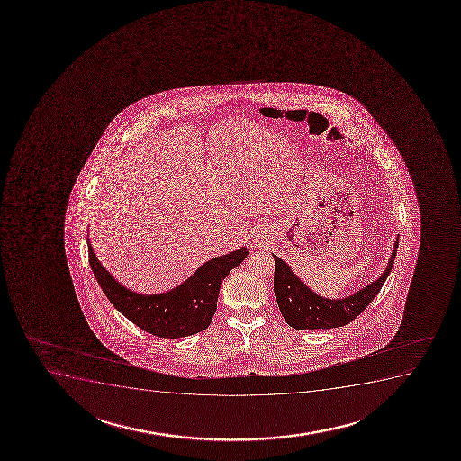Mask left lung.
Wrapping results in <instances>:
<instances>
[{
  "label": "left lung",
  "instance_id": "8db88e82",
  "mask_svg": "<svg viewBox=\"0 0 461 461\" xmlns=\"http://www.w3.org/2000/svg\"><path fill=\"white\" fill-rule=\"evenodd\" d=\"M398 240L400 239L396 238L393 251L390 255L389 264L385 267L384 273L372 284H367L366 287L342 299L320 296L293 273L285 260L273 255L275 258L273 288H275V296L284 320L296 330L335 329V327H342L352 322L357 314L363 313L368 303L376 298L379 290L384 285L395 260Z\"/></svg>",
  "mask_w": 461,
  "mask_h": 461
}]
</instances>
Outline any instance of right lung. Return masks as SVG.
Returning <instances> with one entry per match:
<instances>
[{"label":"right lung","instance_id":"right-lung-1","mask_svg":"<svg viewBox=\"0 0 461 461\" xmlns=\"http://www.w3.org/2000/svg\"><path fill=\"white\" fill-rule=\"evenodd\" d=\"M89 266L109 303L141 330L160 338H184L205 330L216 313L217 296L228 273L249 255L247 247L208 260L180 285L158 293L132 292L98 262L89 238Z\"/></svg>","mask_w":461,"mask_h":461}]
</instances>
